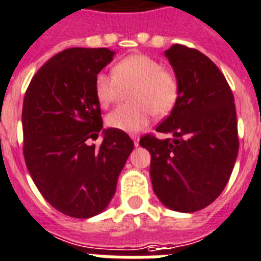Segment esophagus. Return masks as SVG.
<instances>
[{"label":"esophagus","mask_w":261,"mask_h":261,"mask_svg":"<svg viewBox=\"0 0 261 261\" xmlns=\"http://www.w3.org/2000/svg\"><path fill=\"white\" fill-rule=\"evenodd\" d=\"M130 137H132V140H133V143H135V145H139V136H137V135H130Z\"/></svg>","instance_id":"esophagus-1"}]
</instances>
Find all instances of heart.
I'll return each mask as SVG.
<instances>
[{"label":"heart","instance_id":"b5f03b06","mask_svg":"<svg viewBox=\"0 0 261 261\" xmlns=\"http://www.w3.org/2000/svg\"><path fill=\"white\" fill-rule=\"evenodd\" d=\"M132 86L128 101L106 117V124L121 132H139L149 122L152 114L164 117L170 114L179 99V82L174 72L164 68L159 60L143 54L129 55L114 64L112 76L98 74L94 94L102 108L112 105L120 87Z\"/></svg>","mask_w":261,"mask_h":261}]
</instances>
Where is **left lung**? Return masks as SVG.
Returning <instances> with one entry per match:
<instances>
[{"label": "left lung", "instance_id": "1", "mask_svg": "<svg viewBox=\"0 0 261 261\" xmlns=\"http://www.w3.org/2000/svg\"><path fill=\"white\" fill-rule=\"evenodd\" d=\"M164 55L179 82V99L156 128L172 137L140 139L151 153L156 197L168 209L193 213L209 206L228 183L239 153L234 97L216 64L202 52L174 44Z\"/></svg>", "mask_w": 261, "mask_h": 261}]
</instances>
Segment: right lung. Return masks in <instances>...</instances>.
<instances>
[{
	"label": "right lung",
	"mask_w": 261,
	"mask_h": 261,
	"mask_svg": "<svg viewBox=\"0 0 261 261\" xmlns=\"http://www.w3.org/2000/svg\"><path fill=\"white\" fill-rule=\"evenodd\" d=\"M109 48H68L35 74L22 105L25 164L45 201L74 218L108 207L133 151L132 139L102 129L94 81L113 60ZM102 132L99 147L86 140Z\"/></svg>",
	"instance_id": "add662e5"
}]
</instances>
